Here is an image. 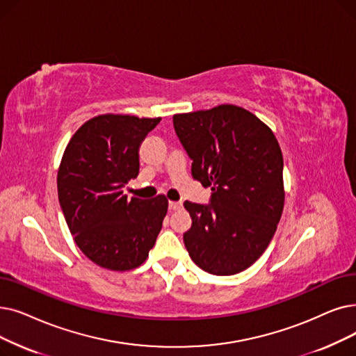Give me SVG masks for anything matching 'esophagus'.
<instances>
[{
	"label": "esophagus",
	"mask_w": 356,
	"mask_h": 356,
	"mask_svg": "<svg viewBox=\"0 0 356 356\" xmlns=\"http://www.w3.org/2000/svg\"><path fill=\"white\" fill-rule=\"evenodd\" d=\"M168 209L170 211H180L181 209V202H168Z\"/></svg>",
	"instance_id": "esophagus-1"
}]
</instances>
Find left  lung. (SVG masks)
I'll list each match as a JSON object with an SVG mask.
<instances>
[{"instance_id": "1", "label": "left lung", "mask_w": 356, "mask_h": 356, "mask_svg": "<svg viewBox=\"0 0 356 356\" xmlns=\"http://www.w3.org/2000/svg\"><path fill=\"white\" fill-rule=\"evenodd\" d=\"M173 127L192 177L212 191L209 204H183L192 218L184 245L202 270L238 273L266 250L281 220L280 144L264 122L233 104L175 115Z\"/></svg>"}]
</instances>
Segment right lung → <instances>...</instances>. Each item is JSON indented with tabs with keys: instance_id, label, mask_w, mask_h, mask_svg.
I'll list each match as a JSON object with an SVG mask.
<instances>
[{
	"instance_id": "obj_1",
	"label": "right lung",
	"mask_w": 356,
	"mask_h": 356,
	"mask_svg": "<svg viewBox=\"0 0 356 356\" xmlns=\"http://www.w3.org/2000/svg\"><path fill=\"white\" fill-rule=\"evenodd\" d=\"M161 118L100 115L74 134L58 172L60 209L76 245L96 265L131 270L143 265L163 227L168 202L128 199L140 173V147Z\"/></svg>"
}]
</instances>
